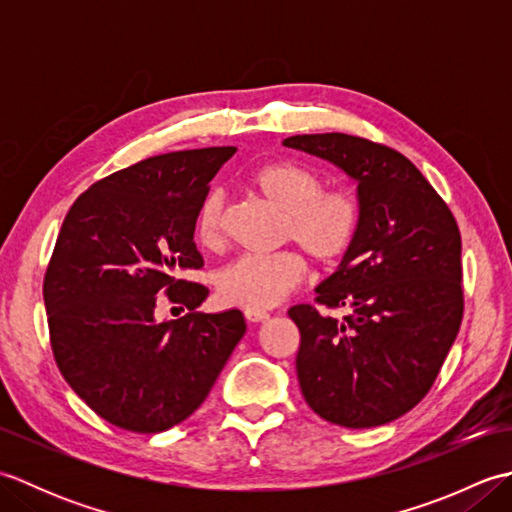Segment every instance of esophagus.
<instances>
[{
	"label": "esophagus",
	"instance_id": "34e87169",
	"mask_svg": "<svg viewBox=\"0 0 512 512\" xmlns=\"http://www.w3.org/2000/svg\"><path fill=\"white\" fill-rule=\"evenodd\" d=\"M244 317L248 323H259V321L268 319V312L266 310H244Z\"/></svg>",
	"mask_w": 512,
	"mask_h": 512
}]
</instances>
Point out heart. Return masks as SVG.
Returning <instances> with one entry per match:
<instances>
[{"mask_svg":"<svg viewBox=\"0 0 512 512\" xmlns=\"http://www.w3.org/2000/svg\"><path fill=\"white\" fill-rule=\"evenodd\" d=\"M253 184L286 213L284 239L295 242L312 262L334 264L352 246L361 226L358 202L347 191H323L325 182L314 169L281 160L255 171ZM195 231L206 248L222 244V191L206 195ZM303 273V259L288 250L273 255H242L220 270L215 286L217 295L228 306L264 310L284 301L301 284Z\"/></svg>","mask_w":512,"mask_h":512,"instance_id":"1","label":"heart"}]
</instances>
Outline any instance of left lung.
<instances>
[{
	"mask_svg": "<svg viewBox=\"0 0 512 512\" xmlns=\"http://www.w3.org/2000/svg\"><path fill=\"white\" fill-rule=\"evenodd\" d=\"M284 145L332 162L356 182L361 226L317 301L341 321L292 306L297 378L310 409L369 429L427 396L462 323V239L449 206L411 160L347 134L290 136Z\"/></svg>",
	"mask_w": 512,
	"mask_h": 512,
	"instance_id": "obj_1",
	"label": "left lung"
}]
</instances>
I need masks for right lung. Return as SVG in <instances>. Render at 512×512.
Wrapping results in <instances>:
<instances>
[{
	"instance_id": "obj_1",
	"label": "right lung",
	"mask_w": 512,
	"mask_h": 512,
	"mask_svg": "<svg viewBox=\"0 0 512 512\" xmlns=\"http://www.w3.org/2000/svg\"><path fill=\"white\" fill-rule=\"evenodd\" d=\"M235 147L140 160L72 204L43 279L50 343L85 405L134 433L167 431L198 409L246 332L239 310L195 312L209 288L193 242L209 182ZM192 312L155 319L157 298Z\"/></svg>"
}]
</instances>
